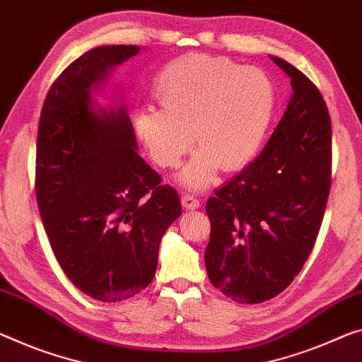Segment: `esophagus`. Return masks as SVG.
<instances>
[{
    "label": "esophagus",
    "mask_w": 362,
    "mask_h": 362,
    "mask_svg": "<svg viewBox=\"0 0 362 362\" xmlns=\"http://www.w3.org/2000/svg\"><path fill=\"white\" fill-rule=\"evenodd\" d=\"M181 204L186 210H196L200 207V200L197 197H194L192 194H185L181 199Z\"/></svg>",
    "instance_id": "obj_1"
}]
</instances>
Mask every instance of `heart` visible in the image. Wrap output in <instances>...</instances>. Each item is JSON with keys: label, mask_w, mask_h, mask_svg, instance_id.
<instances>
[{"label": "heart", "mask_w": 362, "mask_h": 362, "mask_svg": "<svg viewBox=\"0 0 362 362\" xmlns=\"http://www.w3.org/2000/svg\"><path fill=\"white\" fill-rule=\"evenodd\" d=\"M153 95L162 110L136 113V132L162 168H176L192 147H200L177 185L202 191L220 165L239 170L259 153L274 123L278 93L265 71L226 58L191 54L155 77Z\"/></svg>", "instance_id": "obj_1"}]
</instances>
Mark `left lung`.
Returning a JSON list of instances; mask_svg holds the SVG:
<instances>
[{"label": "left lung", "instance_id": "obj_1", "mask_svg": "<svg viewBox=\"0 0 362 362\" xmlns=\"http://www.w3.org/2000/svg\"><path fill=\"white\" fill-rule=\"evenodd\" d=\"M270 59L293 95L262 152L207 200L205 269L241 304L275 298L301 272L324 218L332 176V123L317 88L288 61Z\"/></svg>", "mask_w": 362, "mask_h": 362}]
</instances>
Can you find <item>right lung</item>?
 Instances as JSON below:
<instances>
[{"label": "right lung", "instance_id": "add662e5", "mask_svg": "<svg viewBox=\"0 0 362 362\" xmlns=\"http://www.w3.org/2000/svg\"><path fill=\"white\" fill-rule=\"evenodd\" d=\"M134 45L88 49L53 82L37 139V202L61 269L97 301L132 298L153 280L160 241L181 215L180 196L137 153L119 92L95 93Z\"/></svg>", "mask_w": 362, "mask_h": 362}]
</instances>
